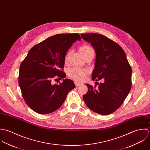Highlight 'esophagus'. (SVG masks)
<instances>
[{
    "mask_svg": "<svg viewBox=\"0 0 150 150\" xmlns=\"http://www.w3.org/2000/svg\"><path fill=\"white\" fill-rule=\"evenodd\" d=\"M74 83H75V85L76 86H79L81 85V83L78 82H74Z\"/></svg>",
    "mask_w": 150,
    "mask_h": 150,
    "instance_id": "obj_1",
    "label": "esophagus"
}]
</instances>
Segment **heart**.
<instances>
[{"label": "heart", "instance_id": "heart-1", "mask_svg": "<svg viewBox=\"0 0 150 150\" xmlns=\"http://www.w3.org/2000/svg\"><path fill=\"white\" fill-rule=\"evenodd\" d=\"M79 50L82 53V56L84 58L90 56V55H94V49L88 45H83L80 48ZM71 54V51H68L65 56L64 58V62L67 63L69 60V57ZM88 74V70L86 68H79V67H73L70 68L68 71V76L75 80L76 81H81Z\"/></svg>", "mask_w": 150, "mask_h": 150}]
</instances>
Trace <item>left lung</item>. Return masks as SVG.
Returning a JSON list of instances; mask_svg holds the SVG:
<instances>
[{"label":"left lung","instance_id":"left-lung-1","mask_svg":"<svg viewBox=\"0 0 150 150\" xmlns=\"http://www.w3.org/2000/svg\"><path fill=\"white\" fill-rule=\"evenodd\" d=\"M81 38L90 42L96 54L92 80H103L96 88L86 84L87 93L83 96L86 105L93 111L109 115L123 104L132 87V68L120 45L104 35L82 33Z\"/></svg>","mask_w":150,"mask_h":150}]
</instances>
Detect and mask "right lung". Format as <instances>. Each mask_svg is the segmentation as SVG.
<instances>
[{
  "label": "right lung",
  "mask_w": 150,
  "mask_h": 150,
  "mask_svg": "<svg viewBox=\"0 0 150 150\" xmlns=\"http://www.w3.org/2000/svg\"><path fill=\"white\" fill-rule=\"evenodd\" d=\"M81 39L76 33L53 35L35 45L21 63L18 84L25 102L35 112L47 114L55 111L75 88L69 79L59 85L51 82L65 77L62 71L65 56L73 43Z\"/></svg>",
  "instance_id": "add662e5"
}]
</instances>
